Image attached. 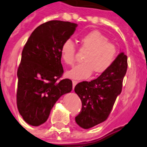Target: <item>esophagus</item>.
<instances>
[{
	"mask_svg": "<svg viewBox=\"0 0 147 147\" xmlns=\"http://www.w3.org/2000/svg\"><path fill=\"white\" fill-rule=\"evenodd\" d=\"M77 83H78V82L77 81H74V80L72 81V87H73V88H75V86H76V84Z\"/></svg>",
	"mask_w": 147,
	"mask_h": 147,
	"instance_id": "34e87169",
	"label": "esophagus"
}]
</instances>
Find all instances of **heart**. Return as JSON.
Here are the masks:
<instances>
[{"label": "heart", "instance_id": "b5f03b06", "mask_svg": "<svg viewBox=\"0 0 147 147\" xmlns=\"http://www.w3.org/2000/svg\"><path fill=\"white\" fill-rule=\"evenodd\" d=\"M81 49L88 51L82 59V64L74 67L66 73L69 78L77 80L86 79L92 72L100 75L106 72L113 65L117 57V49L109 41L107 37L98 31L84 34L80 39ZM76 48L71 39L66 40L61 47V57L68 65L76 61Z\"/></svg>", "mask_w": 147, "mask_h": 147}]
</instances>
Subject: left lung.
Masks as SVG:
<instances>
[{
    "label": "left lung",
    "mask_w": 147,
    "mask_h": 147,
    "mask_svg": "<svg viewBox=\"0 0 147 147\" xmlns=\"http://www.w3.org/2000/svg\"><path fill=\"white\" fill-rule=\"evenodd\" d=\"M126 70L127 56L121 52L106 72L92 81L76 85L75 92L82 101V110L76 117L78 126L89 129L107 119L122 92Z\"/></svg>",
    "instance_id": "1"
}]
</instances>
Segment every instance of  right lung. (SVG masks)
Listing matches in <instances>:
<instances>
[{
  "mask_svg": "<svg viewBox=\"0 0 147 147\" xmlns=\"http://www.w3.org/2000/svg\"><path fill=\"white\" fill-rule=\"evenodd\" d=\"M76 27L69 21H48L34 29L24 45L17 74V106L29 125L45 123L58 99L72 89L70 79L59 80L64 72L61 47Z\"/></svg>",
  "mask_w": 147,
  "mask_h": 147,
  "instance_id": "add662e5",
  "label": "right lung"
}]
</instances>
